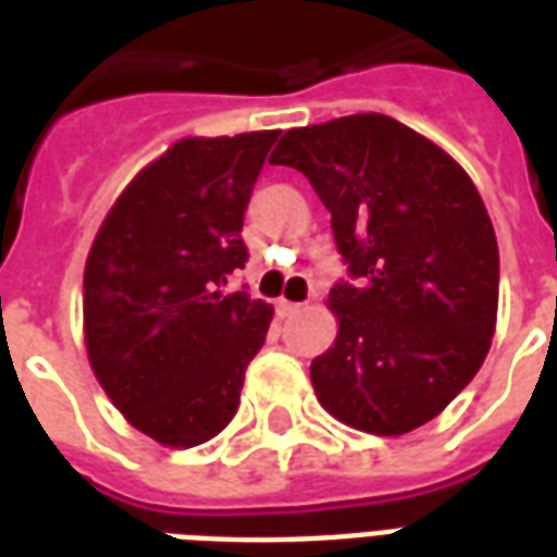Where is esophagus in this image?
Returning <instances> with one entry per match:
<instances>
[{"mask_svg":"<svg viewBox=\"0 0 557 557\" xmlns=\"http://www.w3.org/2000/svg\"><path fill=\"white\" fill-rule=\"evenodd\" d=\"M298 310H301V304H298V301H286V298H280V301H277V313L280 315H295Z\"/></svg>","mask_w":557,"mask_h":557,"instance_id":"obj_1","label":"esophagus"}]
</instances>
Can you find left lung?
<instances>
[{
  "label": "left lung",
  "mask_w": 557,
  "mask_h": 557,
  "mask_svg": "<svg viewBox=\"0 0 557 557\" xmlns=\"http://www.w3.org/2000/svg\"><path fill=\"white\" fill-rule=\"evenodd\" d=\"M271 163L310 178L351 274L327 295L339 331L310 363L315 397L355 430H418L474 379L495 334L498 242L478 187L382 113L292 127Z\"/></svg>",
  "instance_id": "8db88e82"
}]
</instances>
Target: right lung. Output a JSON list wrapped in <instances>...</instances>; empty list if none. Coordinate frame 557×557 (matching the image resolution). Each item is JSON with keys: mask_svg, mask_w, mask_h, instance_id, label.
Instances as JSON below:
<instances>
[{"mask_svg": "<svg viewBox=\"0 0 557 557\" xmlns=\"http://www.w3.org/2000/svg\"><path fill=\"white\" fill-rule=\"evenodd\" d=\"M280 131L187 137L127 184L83 274V331L98 382L163 447L214 438L238 411L271 304L226 292L247 262L244 211Z\"/></svg>", "mask_w": 557, "mask_h": 557, "instance_id": "right-lung-1", "label": "right lung"}]
</instances>
